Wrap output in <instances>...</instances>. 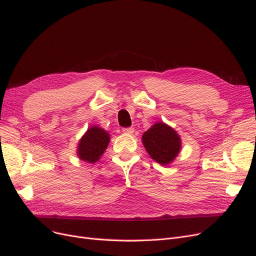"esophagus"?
<instances>
[{"label":"esophagus","mask_w":256,"mask_h":256,"mask_svg":"<svg viewBox=\"0 0 256 256\" xmlns=\"http://www.w3.org/2000/svg\"><path fill=\"white\" fill-rule=\"evenodd\" d=\"M122 132H125V134H134V127L122 128Z\"/></svg>","instance_id":"esophagus-1"}]
</instances>
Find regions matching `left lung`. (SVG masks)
<instances>
[{"mask_svg": "<svg viewBox=\"0 0 256 256\" xmlns=\"http://www.w3.org/2000/svg\"><path fill=\"white\" fill-rule=\"evenodd\" d=\"M142 141L150 156L162 166L171 164L180 150V136L164 122L154 124L144 132Z\"/></svg>", "mask_w": 256, "mask_h": 256, "instance_id": "1", "label": "left lung"}]
</instances>
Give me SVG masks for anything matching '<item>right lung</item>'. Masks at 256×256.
<instances>
[{
  "label": "right lung",
  "instance_id": "add662e5",
  "mask_svg": "<svg viewBox=\"0 0 256 256\" xmlns=\"http://www.w3.org/2000/svg\"><path fill=\"white\" fill-rule=\"evenodd\" d=\"M110 142V134L99 127H90L83 136L78 146V156L81 160L94 164L104 152Z\"/></svg>",
  "mask_w": 256,
  "mask_h": 256
}]
</instances>
